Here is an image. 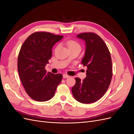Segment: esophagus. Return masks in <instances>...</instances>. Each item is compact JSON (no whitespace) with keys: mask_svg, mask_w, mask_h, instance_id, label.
Listing matches in <instances>:
<instances>
[{"mask_svg":"<svg viewBox=\"0 0 134 134\" xmlns=\"http://www.w3.org/2000/svg\"><path fill=\"white\" fill-rule=\"evenodd\" d=\"M69 76H69V75H67V74H64L63 75V78H69Z\"/></svg>","mask_w":134,"mask_h":134,"instance_id":"obj_1","label":"esophagus"}]
</instances>
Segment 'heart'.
<instances>
[{"mask_svg": "<svg viewBox=\"0 0 134 134\" xmlns=\"http://www.w3.org/2000/svg\"><path fill=\"white\" fill-rule=\"evenodd\" d=\"M66 44L68 48V49H69V48H75V47L80 48L79 44L77 42L73 41V40H69V41H66Z\"/></svg>", "mask_w": 134, "mask_h": 134, "instance_id": "heart-1", "label": "heart"}]
</instances>
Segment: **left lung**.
I'll return each instance as SVG.
<instances>
[{
    "mask_svg": "<svg viewBox=\"0 0 134 134\" xmlns=\"http://www.w3.org/2000/svg\"><path fill=\"white\" fill-rule=\"evenodd\" d=\"M76 37L83 40L86 50L82 63L86 66V78L83 81L76 78L71 89L74 98L88 104L96 102L107 91L112 77V65L108 48L98 35L94 33H82Z\"/></svg>",
    "mask_w": 134,
    "mask_h": 134,
    "instance_id": "obj_1",
    "label": "left lung"
}]
</instances>
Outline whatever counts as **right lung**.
Masks as SVG:
<instances>
[{"label":"right lung","instance_id":"add662e5","mask_svg":"<svg viewBox=\"0 0 134 134\" xmlns=\"http://www.w3.org/2000/svg\"><path fill=\"white\" fill-rule=\"evenodd\" d=\"M63 36L40 32L24 42L18 57V70L23 86L31 98L44 102L54 97L63 75L46 72L44 68L52 56V48Z\"/></svg>","mask_w":134,"mask_h":134}]
</instances>
